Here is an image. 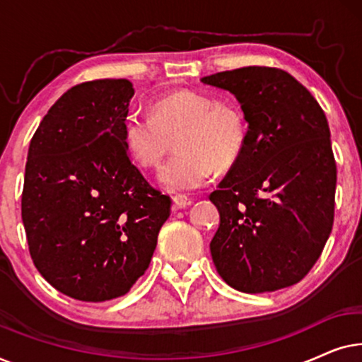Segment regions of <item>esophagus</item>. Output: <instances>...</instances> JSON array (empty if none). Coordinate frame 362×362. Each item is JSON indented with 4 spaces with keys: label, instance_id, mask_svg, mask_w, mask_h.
<instances>
[{
    "label": "esophagus",
    "instance_id": "esophagus-1",
    "mask_svg": "<svg viewBox=\"0 0 362 362\" xmlns=\"http://www.w3.org/2000/svg\"><path fill=\"white\" fill-rule=\"evenodd\" d=\"M191 202L192 201L189 199V197L181 196V194H177V196L173 197V206H175V209H182V207L191 206Z\"/></svg>",
    "mask_w": 362,
    "mask_h": 362
}]
</instances>
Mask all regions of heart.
I'll return each instance as SVG.
<instances>
[{
  "instance_id": "1",
  "label": "heart",
  "mask_w": 362,
  "mask_h": 362,
  "mask_svg": "<svg viewBox=\"0 0 362 362\" xmlns=\"http://www.w3.org/2000/svg\"><path fill=\"white\" fill-rule=\"evenodd\" d=\"M176 138L177 155L160 171L168 191L186 192L204 186L214 166L227 170L239 160L247 141L244 113L232 102L177 90L153 102L151 117L130 113L123 122V140L143 168L160 166Z\"/></svg>"
}]
</instances>
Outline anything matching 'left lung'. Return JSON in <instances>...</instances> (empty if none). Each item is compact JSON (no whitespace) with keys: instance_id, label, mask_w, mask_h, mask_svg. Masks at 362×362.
<instances>
[{"instance_id":"obj_1","label":"left lung","mask_w":362,"mask_h":362,"mask_svg":"<svg viewBox=\"0 0 362 362\" xmlns=\"http://www.w3.org/2000/svg\"><path fill=\"white\" fill-rule=\"evenodd\" d=\"M201 82L234 93L249 123L244 151L209 196L221 216L212 262L244 293L298 284L333 229L336 163L325 112L281 69L250 66Z\"/></svg>"}]
</instances>
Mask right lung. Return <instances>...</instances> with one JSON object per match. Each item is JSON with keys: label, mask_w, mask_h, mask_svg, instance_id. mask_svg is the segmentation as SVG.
Instances as JSON below:
<instances>
[{"label": "right lung", "mask_w": 362, "mask_h": 362, "mask_svg": "<svg viewBox=\"0 0 362 362\" xmlns=\"http://www.w3.org/2000/svg\"><path fill=\"white\" fill-rule=\"evenodd\" d=\"M127 78L69 88L29 143L21 199L29 254L44 279L81 301L130 291L145 274L171 199L128 158Z\"/></svg>", "instance_id": "add662e5"}]
</instances>
